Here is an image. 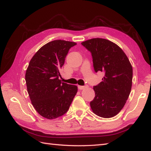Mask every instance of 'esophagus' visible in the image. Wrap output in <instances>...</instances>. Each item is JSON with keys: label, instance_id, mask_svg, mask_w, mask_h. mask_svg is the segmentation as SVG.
Instances as JSON below:
<instances>
[{"label": "esophagus", "instance_id": "1", "mask_svg": "<svg viewBox=\"0 0 151 151\" xmlns=\"http://www.w3.org/2000/svg\"><path fill=\"white\" fill-rule=\"evenodd\" d=\"M78 88L80 90H82V89H84L86 88V86H78Z\"/></svg>", "mask_w": 151, "mask_h": 151}]
</instances>
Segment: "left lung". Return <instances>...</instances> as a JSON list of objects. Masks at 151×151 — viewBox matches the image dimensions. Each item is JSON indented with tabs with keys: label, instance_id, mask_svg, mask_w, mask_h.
Returning <instances> with one entry per match:
<instances>
[{
	"label": "left lung",
	"instance_id": "1",
	"mask_svg": "<svg viewBox=\"0 0 151 151\" xmlns=\"http://www.w3.org/2000/svg\"><path fill=\"white\" fill-rule=\"evenodd\" d=\"M81 44L91 53L95 71L105 74L102 81L93 88L95 97L90 102L91 110L99 117H114L130 93L132 65L123 50L108 40L93 38Z\"/></svg>",
	"mask_w": 151,
	"mask_h": 151
}]
</instances>
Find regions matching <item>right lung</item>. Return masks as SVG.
<instances>
[{"mask_svg": "<svg viewBox=\"0 0 151 151\" xmlns=\"http://www.w3.org/2000/svg\"><path fill=\"white\" fill-rule=\"evenodd\" d=\"M75 45L65 40L49 42L32 58L27 69L25 81L32 104L38 114L48 119L65 114L77 93V86L59 79V70Z\"/></svg>", "mask_w": 151, "mask_h": 151, "instance_id": "add662e5", "label": "right lung"}]
</instances>
